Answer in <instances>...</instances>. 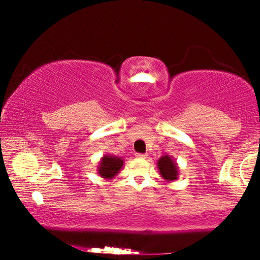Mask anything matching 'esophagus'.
<instances>
[{"label":"esophagus","mask_w":260,"mask_h":260,"mask_svg":"<svg viewBox=\"0 0 260 260\" xmlns=\"http://www.w3.org/2000/svg\"><path fill=\"white\" fill-rule=\"evenodd\" d=\"M136 157H138V158H145V157H147V154H136Z\"/></svg>","instance_id":"obj_1"}]
</instances>
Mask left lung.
<instances>
[{"label":"left lung","instance_id":"left-lung-1","mask_svg":"<svg viewBox=\"0 0 260 260\" xmlns=\"http://www.w3.org/2000/svg\"><path fill=\"white\" fill-rule=\"evenodd\" d=\"M157 167L159 174H161V176L166 181L170 182V181L177 180V176H179V168H177L176 162L174 161L170 156H162V157L158 159Z\"/></svg>","mask_w":260,"mask_h":260}]
</instances>
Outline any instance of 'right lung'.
<instances>
[{"label": "right lung", "instance_id": "1", "mask_svg": "<svg viewBox=\"0 0 260 260\" xmlns=\"http://www.w3.org/2000/svg\"><path fill=\"white\" fill-rule=\"evenodd\" d=\"M124 161L120 157L111 155L103 156L98 166V174L104 179H113L122 169Z\"/></svg>", "mask_w": 260, "mask_h": 260}]
</instances>
